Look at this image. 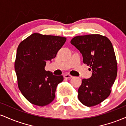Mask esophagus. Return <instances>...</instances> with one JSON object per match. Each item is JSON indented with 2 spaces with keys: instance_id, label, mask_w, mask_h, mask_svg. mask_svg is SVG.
<instances>
[{
  "instance_id": "obj_1",
  "label": "esophagus",
  "mask_w": 126,
  "mask_h": 126,
  "mask_svg": "<svg viewBox=\"0 0 126 126\" xmlns=\"http://www.w3.org/2000/svg\"><path fill=\"white\" fill-rule=\"evenodd\" d=\"M64 78H66V79H71V78H73V76L69 74H66L64 75Z\"/></svg>"
}]
</instances>
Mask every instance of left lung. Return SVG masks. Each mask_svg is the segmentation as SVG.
<instances>
[{
	"mask_svg": "<svg viewBox=\"0 0 126 126\" xmlns=\"http://www.w3.org/2000/svg\"><path fill=\"white\" fill-rule=\"evenodd\" d=\"M70 43L80 52L85 64L90 66L92 76L83 79L78 89L82 104L92 107L108 98L117 74V63L113 46L106 37L99 34L77 36Z\"/></svg>",
	"mask_w": 126,
	"mask_h": 126,
	"instance_id": "8db88e82",
	"label": "left lung"
}]
</instances>
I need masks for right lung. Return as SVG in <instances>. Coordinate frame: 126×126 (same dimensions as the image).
Returning a JSON list of instances; mask_svg holds the SVG:
<instances>
[{
  "label": "right lung",
  "mask_w": 126,
  "mask_h": 126,
  "mask_svg": "<svg viewBox=\"0 0 126 126\" xmlns=\"http://www.w3.org/2000/svg\"><path fill=\"white\" fill-rule=\"evenodd\" d=\"M65 37L34 33L17 49L15 70L22 94L32 104L43 107L54 100L57 85L63 76L44 69L66 42Z\"/></svg>",
  "instance_id": "1"
}]
</instances>
